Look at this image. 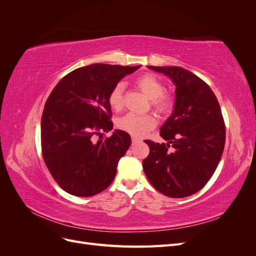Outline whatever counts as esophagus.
<instances>
[{"mask_svg": "<svg viewBox=\"0 0 256 256\" xmlns=\"http://www.w3.org/2000/svg\"><path fill=\"white\" fill-rule=\"evenodd\" d=\"M131 140H132V143H138V142H141V141H142L140 138L134 136H132V138H131Z\"/></svg>", "mask_w": 256, "mask_h": 256, "instance_id": "34e87169", "label": "esophagus"}]
</instances>
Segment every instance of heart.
I'll use <instances>...</instances> for the list:
<instances>
[{"label":"heart","instance_id":"heart-1","mask_svg":"<svg viewBox=\"0 0 256 256\" xmlns=\"http://www.w3.org/2000/svg\"><path fill=\"white\" fill-rule=\"evenodd\" d=\"M136 85L144 94L152 99L154 110L161 114L171 111L173 106V97L164 92V84L152 74H144L136 80ZM108 102L113 110L118 111L124 106V84L114 85L108 96ZM157 126V118L152 114L138 115L128 113L118 120V129L136 136H144L147 131Z\"/></svg>","mask_w":256,"mask_h":256}]
</instances>
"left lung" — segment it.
<instances>
[{"instance_id": "left-lung-1", "label": "left lung", "mask_w": 256, "mask_h": 256, "mask_svg": "<svg viewBox=\"0 0 256 256\" xmlns=\"http://www.w3.org/2000/svg\"><path fill=\"white\" fill-rule=\"evenodd\" d=\"M148 68L172 79L176 99L173 113L160 128L168 143L145 141L150 154L143 160L144 173L162 194L189 196L208 182L222 157L226 124L221 108L209 85L187 69Z\"/></svg>"}]
</instances>
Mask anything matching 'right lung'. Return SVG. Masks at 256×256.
Listing matches in <instances>:
<instances>
[{
	"label": "right lung",
	"instance_id": "add662e5",
	"mask_svg": "<svg viewBox=\"0 0 256 256\" xmlns=\"http://www.w3.org/2000/svg\"><path fill=\"white\" fill-rule=\"evenodd\" d=\"M140 66L92 64L74 69L53 88L42 116L44 164L60 187L76 196H92L113 182L130 136L112 130L110 90ZM100 136V140L94 138Z\"/></svg>",
	"mask_w": 256,
	"mask_h": 256
}]
</instances>
